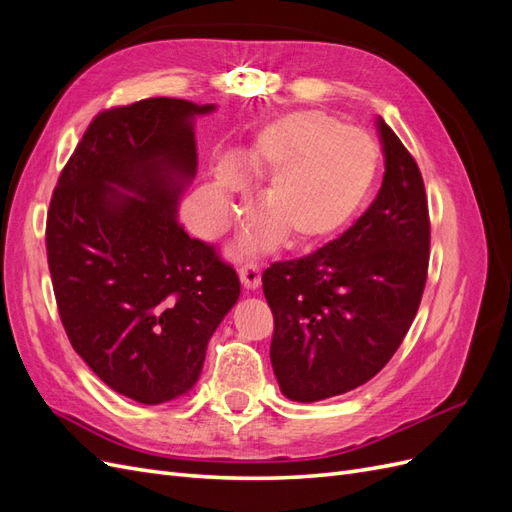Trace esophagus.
<instances>
[{"instance_id": "34e87169", "label": "esophagus", "mask_w": 512, "mask_h": 512, "mask_svg": "<svg viewBox=\"0 0 512 512\" xmlns=\"http://www.w3.org/2000/svg\"><path fill=\"white\" fill-rule=\"evenodd\" d=\"M239 277L245 290H256L260 286V267L256 262H245V265L239 269Z\"/></svg>"}]
</instances>
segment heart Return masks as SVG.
Returning a JSON list of instances; mask_svg holds the SVG:
<instances>
[{"instance_id": "obj_1", "label": "heart", "mask_w": 512, "mask_h": 512, "mask_svg": "<svg viewBox=\"0 0 512 512\" xmlns=\"http://www.w3.org/2000/svg\"><path fill=\"white\" fill-rule=\"evenodd\" d=\"M378 143L365 130L344 126L320 111H294L262 128L235 164L245 175L269 177L260 218L245 245L265 250L286 235L290 247H312L344 228L374 185ZM241 179L222 170L215 183L218 226L232 218Z\"/></svg>"}]
</instances>
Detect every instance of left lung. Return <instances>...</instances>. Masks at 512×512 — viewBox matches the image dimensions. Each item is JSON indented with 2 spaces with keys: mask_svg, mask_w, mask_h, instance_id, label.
<instances>
[{
  "mask_svg": "<svg viewBox=\"0 0 512 512\" xmlns=\"http://www.w3.org/2000/svg\"><path fill=\"white\" fill-rule=\"evenodd\" d=\"M384 179L342 237L262 273L273 312L271 363L292 401L348 393L391 361L421 305L429 209L418 164L378 119Z\"/></svg>",
  "mask_w": 512,
  "mask_h": 512,
  "instance_id": "obj_1",
  "label": "left lung"
}]
</instances>
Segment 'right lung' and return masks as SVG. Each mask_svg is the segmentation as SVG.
Returning a JSON list of instances; mask_svg holds the SVG:
<instances>
[{"label": "right lung", "mask_w": 512, "mask_h": 512, "mask_svg": "<svg viewBox=\"0 0 512 512\" xmlns=\"http://www.w3.org/2000/svg\"><path fill=\"white\" fill-rule=\"evenodd\" d=\"M213 108L147 98L98 113L46 215V258L72 348L113 391L147 406L192 389L241 292L215 245L177 220L196 173L192 117Z\"/></svg>", "instance_id": "right-lung-1"}]
</instances>
